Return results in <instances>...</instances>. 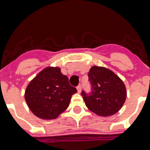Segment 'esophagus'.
<instances>
[{
    "label": "esophagus",
    "mask_w": 150,
    "mask_h": 150,
    "mask_svg": "<svg viewBox=\"0 0 150 150\" xmlns=\"http://www.w3.org/2000/svg\"><path fill=\"white\" fill-rule=\"evenodd\" d=\"M77 90H78V92H79V93H80V92H81V90H82V86H81L80 84L77 86Z\"/></svg>",
    "instance_id": "1"
}]
</instances>
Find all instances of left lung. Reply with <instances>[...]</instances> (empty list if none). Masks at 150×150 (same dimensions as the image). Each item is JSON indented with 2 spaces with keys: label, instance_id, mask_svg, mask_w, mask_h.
<instances>
[{
  "label": "left lung",
  "instance_id": "left-lung-1",
  "mask_svg": "<svg viewBox=\"0 0 150 150\" xmlns=\"http://www.w3.org/2000/svg\"><path fill=\"white\" fill-rule=\"evenodd\" d=\"M91 92L82 90L86 107L99 116L116 114L123 106L127 92L122 80L112 71L103 67L93 66L88 73Z\"/></svg>",
  "mask_w": 150,
  "mask_h": 150
}]
</instances>
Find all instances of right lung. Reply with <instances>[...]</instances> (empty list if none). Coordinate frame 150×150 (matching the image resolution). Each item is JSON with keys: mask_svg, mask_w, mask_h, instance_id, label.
<instances>
[{"mask_svg": "<svg viewBox=\"0 0 150 150\" xmlns=\"http://www.w3.org/2000/svg\"><path fill=\"white\" fill-rule=\"evenodd\" d=\"M77 92L68 78L59 68H48L39 73L29 82L25 93L28 107L41 119H55L65 110L73 94Z\"/></svg>", "mask_w": 150, "mask_h": 150, "instance_id": "1", "label": "right lung"}]
</instances>
